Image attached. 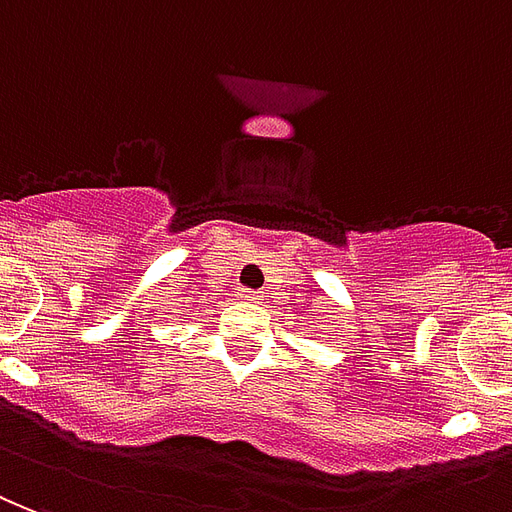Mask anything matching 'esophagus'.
I'll use <instances>...</instances> for the list:
<instances>
[{
	"instance_id": "34e87169",
	"label": "esophagus",
	"mask_w": 512,
	"mask_h": 512,
	"mask_svg": "<svg viewBox=\"0 0 512 512\" xmlns=\"http://www.w3.org/2000/svg\"><path fill=\"white\" fill-rule=\"evenodd\" d=\"M237 297H240L242 302H256L261 297L259 292H251V289H240V292H237Z\"/></svg>"
}]
</instances>
